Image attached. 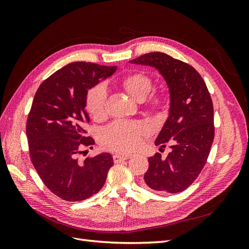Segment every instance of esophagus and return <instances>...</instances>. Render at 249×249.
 <instances>
[{"label": "esophagus", "mask_w": 249, "mask_h": 249, "mask_svg": "<svg viewBox=\"0 0 249 249\" xmlns=\"http://www.w3.org/2000/svg\"><path fill=\"white\" fill-rule=\"evenodd\" d=\"M129 156H122V155H114L113 156V161H114V163H120L123 162L126 159H129Z\"/></svg>", "instance_id": "esophagus-1"}]
</instances>
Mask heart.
<instances>
[{"mask_svg":"<svg viewBox=\"0 0 249 249\" xmlns=\"http://www.w3.org/2000/svg\"><path fill=\"white\" fill-rule=\"evenodd\" d=\"M122 84L125 91L133 99L142 102L146 99L153 88V81L144 72H134L124 78ZM166 103L164 93L157 94L153 105L155 108H161ZM107 90L103 84L91 88L87 93L86 109L89 114L94 118H102L106 115ZM148 133V127L143 123L135 122H117L107 125L101 133L103 145L118 153H130L136 149L141 143L142 136Z\"/></svg>","mask_w":249,"mask_h":249,"instance_id":"b5f03b06","label":"heart"}]
</instances>
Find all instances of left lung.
<instances>
[{"label":"left lung","instance_id":"left-lung-1","mask_svg":"<svg viewBox=\"0 0 249 249\" xmlns=\"http://www.w3.org/2000/svg\"><path fill=\"white\" fill-rule=\"evenodd\" d=\"M153 66L166 81L170 93L169 116L156 145L170 144L171 152L148 158L145 184L156 191L178 193L187 189L207 162L215 136L213 103L205 81L193 66L160 52L131 60Z\"/></svg>","mask_w":249,"mask_h":249}]
</instances>
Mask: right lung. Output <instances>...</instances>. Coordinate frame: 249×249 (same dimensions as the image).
I'll return each instance as SVG.
<instances>
[{"label":"right lung","instance_id":"obj_1","mask_svg":"<svg viewBox=\"0 0 249 249\" xmlns=\"http://www.w3.org/2000/svg\"><path fill=\"white\" fill-rule=\"evenodd\" d=\"M117 66L91 62L65 65L37 89L27 119L32 164L48 189L67 201H81L99 192L113 165L109 153L80 162L82 149L94 144L85 130L88 89L110 77Z\"/></svg>","mask_w":249,"mask_h":249}]
</instances>
